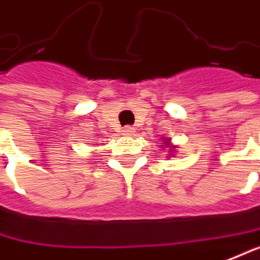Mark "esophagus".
I'll use <instances>...</instances> for the list:
<instances>
[{
	"instance_id": "obj_1",
	"label": "esophagus",
	"mask_w": 260,
	"mask_h": 260,
	"mask_svg": "<svg viewBox=\"0 0 260 260\" xmlns=\"http://www.w3.org/2000/svg\"><path fill=\"white\" fill-rule=\"evenodd\" d=\"M133 132H135V127H132V125H127V127L122 128V133L124 135H132Z\"/></svg>"
}]
</instances>
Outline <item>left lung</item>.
I'll list each match as a JSON object with an SVG mask.
<instances>
[{
	"label": "left lung",
	"instance_id": "obj_1",
	"mask_svg": "<svg viewBox=\"0 0 260 260\" xmlns=\"http://www.w3.org/2000/svg\"><path fill=\"white\" fill-rule=\"evenodd\" d=\"M164 145H166V146H170V139L164 140ZM172 149H173V148H170V151H172Z\"/></svg>",
	"mask_w": 260,
	"mask_h": 260
}]
</instances>
